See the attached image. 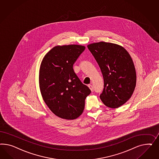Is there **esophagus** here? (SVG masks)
Instances as JSON below:
<instances>
[{
	"mask_svg": "<svg viewBox=\"0 0 159 159\" xmlns=\"http://www.w3.org/2000/svg\"><path fill=\"white\" fill-rule=\"evenodd\" d=\"M88 86H89V89H90V90H91L92 92L94 91V88H93V86H92V84H89Z\"/></svg>",
	"mask_w": 159,
	"mask_h": 159,
	"instance_id": "1",
	"label": "esophagus"
}]
</instances>
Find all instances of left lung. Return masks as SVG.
Masks as SVG:
<instances>
[{
  "label": "left lung",
  "mask_w": 159,
  "mask_h": 159,
  "mask_svg": "<svg viewBox=\"0 0 159 159\" xmlns=\"http://www.w3.org/2000/svg\"><path fill=\"white\" fill-rule=\"evenodd\" d=\"M87 47L103 76L101 101L112 108L122 106L132 96L136 83L135 66L129 53L120 45L103 41L89 44Z\"/></svg>",
  "instance_id": "1"
}]
</instances>
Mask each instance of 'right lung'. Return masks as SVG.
Masks as SVG:
<instances>
[{
	"label": "right lung",
	"instance_id": "add662e5",
	"mask_svg": "<svg viewBox=\"0 0 159 159\" xmlns=\"http://www.w3.org/2000/svg\"><path fill=\"white\" fill-rule=\"evenodd\" d=\"M85 47L58 45L47 53L39 72V86L43 101L55 116L75 120L83 113L91 90L74 72L73 65Z\"/></svg>",
	"mask_w": 159,
	"mask_h": 159
}]
</instances>
